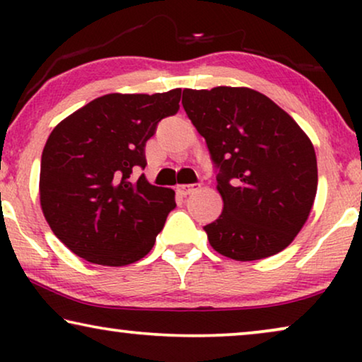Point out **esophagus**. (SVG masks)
<instances>
[{
  "label": "esophagus",
  "instance_id": "1",
  "mask_svg": "<svg viewBox=\"0 0 362 362\" xmlns=\"http://www.w3.org/2000/svg\"><path fill=\"white\" fill-rule=\"evenodd\" d=\"M201 187L199 182H194V185H180L176 186V192L180 196H187V194H192V192L197 191Z\"/></svg>",
  "mask_w": 362,
  "mask_h": 362
}]
</instances>
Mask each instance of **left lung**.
Here are the masks:
<instances>
[{"instance_id":"1","label":"left lung","mask_w":362,"mask_h":362,"mask_svg":"<svg viewBox=\"0 0 362 362\" xmlns=\"http://www.w3.org/2000/svg\"><path fill=\"white\" fill-rule=\"evenodd\" d=\"M206 140L224 201L204 226L212 249L247 262L279 254L308 219L318 186L315 148L288 113L247 87L182 90Z\"/></svg>"}]
</instances>
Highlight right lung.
Instances as JSON below:
<instances>
[{
	"label": "right lung",
	"mask_w": 362,
	"mask_h": 362,
	"mask_svg": "<svg viewBox=\"0 0 362 362\" xmlns=\"http://www.w3.org/2000/svg\"><path fill=\"white\" fill-rule=\"evenodd\" d=\"M181 88L108 93L62 120L41 158V207L59 240L97 265L122 267L145 257L166 217L175 191L145 175L146 141L163 118L180 110Z\"/></svg>",
	"instance_id": "1"
}]
</instances>
